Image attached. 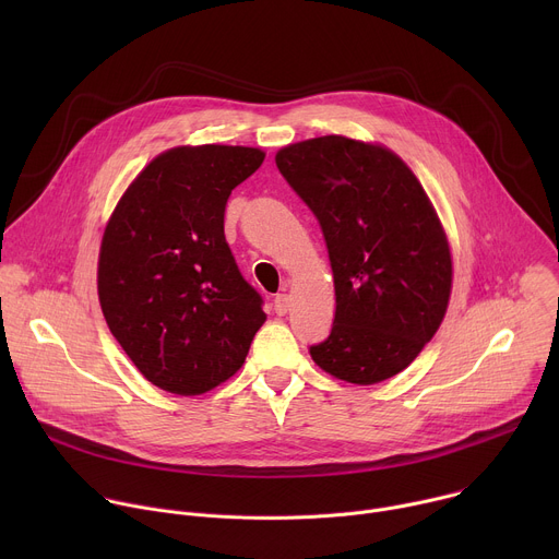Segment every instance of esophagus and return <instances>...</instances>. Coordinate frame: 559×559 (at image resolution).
Masks as SVG:
<instances>
[{
	"instance_id": "1",
	"label": "esophagus",
	"mask_w": 559,
	"mask_h": 559,
	"mask_svg": "<svg viewBox=\"0 0 559 559\" xmlns=\"http://www.w3.org/2000/svg\"><path fill=\"white\" fill-rule=\"evenodd\" d=\"M274 311H276L278 316H285V313L289 311V296H287V294H276V298H274Z\"/></svg>"
}]
</instances>
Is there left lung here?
<instances>
[{
  "label": "left lung",
  "mask_w": 559,
  "mask_h": 559,
  "mask_svg": "<svg viewBox=\"0 0 559 559\" xmlns=\"http://www.w3.org/2000/svg\"><path fill=\"white\" fill-rule=\"evenodd\" d=\"M276 166L321 223L334 272V325L309 347L313 362L354 384L401 373L451 296L449 241L427 192L401 156L341 134L292 143Z\"/></svg>",
  "instance_id": "left-lung-1"
}]
</instances>
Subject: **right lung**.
I'll return each mask as SVG.
<instances>
[{
	"label": "right lung",
	"instance_id": "add662e5",
	"mask_svg": "<svg viewBox=\"0 0 559 559\" xmlns=\"http://www.w3.org/2000/svg\"><path fill=\"white\" fill-rule=\"evenodd\" d=\"M265 158L259 147L181 145L141 170L102 241L106 323L158 389L205 393L234 376L265 323L261 294L225 241L231 190Z\"/></svg>",
	"mask_w": 559,
	"mask_h": 559
}]
</instances>
